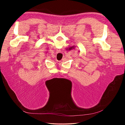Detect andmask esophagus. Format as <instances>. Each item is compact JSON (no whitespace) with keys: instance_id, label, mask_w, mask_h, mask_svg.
I'll list each match as a JSON object with an SVG mask.
<instances>
[{"instance_id":"esophagus-1","label":"esophagus","mask_w":125,"mask_h":125,"mask_svg":"<svg viewBox=\"0 0 125 125\" xmlns=\"http://www.w3.org/2000/svg\"><path fill=\"white\" fill-rule=\"evenodd\" d=\"M56 52L57 53H58V52H61V50H60V49H57V50H56Z\"/></svg>"}]
</instances>
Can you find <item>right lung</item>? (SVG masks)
Here are the masks:
<instances>
[{
    "mask_svg": "<svg viewBox=\"0 0 125 125\" xmlns=\"http://www.w3.org/2000/svg\"><path fill=\"white\" fill-rule=\"evenodd\" d=\"M75 46H75V45H73V46L69 47L68 48H66V51H70V50H73V49H75Z\"/></svg>",
    "mask_w": 125,
    "mask_h": 125,
    "instance_id": "add662e5",
    "label": "right lung"
}]
</instances>
